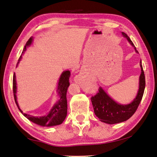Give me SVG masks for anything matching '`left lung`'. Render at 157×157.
Returning <instances> with one entry per match:
<instances>
[{
  "mask_svg": "<svg viewBox=\"0 0 157 157\" xmlns=\"http://www.w3.org/2000/svg\"><path fill=\"white\" fill-rule=\"evenodd\" d=\"M121 34L134 47L135 52L139 53L127 34L124 32H121ZM140 67L141 72L139 77L138 93L136 98L131 103L124 105L118 104L117 102L113 100L101 87H99V92L95 96H92L90 99L94 113L101 121L108 124L121 123L128 120L136 112L143 98L145 86H146V79L142 67L141 60L140 61Z\"/></svg>",
  "mask_w": 157,
  "mask_h": 157,
  "instance_id": "8db88e82",
  "label": "left lung"
}]
</instances>
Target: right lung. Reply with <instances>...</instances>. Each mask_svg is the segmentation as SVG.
I'll return each mask as SVG.
<instances>
[{
  "label": "right lung",
  "mask_w": 157,
  "mask_h": 157,
  "mask_svg": "<svg viewBox=\"0 0 157 157\" xmlns=\"http://www.w3.org/2000/svg\"><path fill=\"white\" fill-rule=\"evenodd\" d=\"M33 42V37H31L29 40L27 42L26 44L24 47V49L22 51V54L25 53L26 51L27 47L32 44ZM22 55L18 59L17 66L19 63V62L21 60ZM71 75V73L69 71H64L62 73L60 77H59L58 88H57V93L59 96V100L54 104V106L51 108L49 113L47 115L41 116V117H34L31 116L28 114H25L22 113L21 108H20L18 101H17V86H16V75L15 73L13 74V96L15 102L18 106V109L21 113H23L24 116L27 117L29 121H32L33 123L38 124L39 126L43 127H51L58 126V125L61 124L62 122L64 121L67 115V92L68 87L69 86V77Z\"/></svg>",
  "instance_id": "obj_1"
}]
</instances>
